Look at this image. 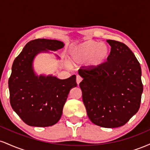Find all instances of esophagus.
<instances>
[{"label": "esophagus", "instance_id": "1", "mask_svg": "<svg viewBox=\"0 0 150 150\" xmlns=\"http://www.w3.org/2000/svg\"><path fill=\"white\" fill-rule=\"evenodd\" d=\"M82 80V77H81L80 76V75H77V76H76V81H77V85H79V84H80V82Z\"/></svg>", "mask_w": 150, "mask_h": 150}]
</instances>
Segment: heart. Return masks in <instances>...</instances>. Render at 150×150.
I'll use <instances>...</instances> for the list:
<instances>
[{
	"instance_id": "1",
	"label": "heart",
	"mask_w": 150,
	"mask_h": 150,
	"mask_svg": "<svg viewBox=\"0 0 150 150\" xmlns=\"http://www.w3.org/2000/svg\"><path fill=\"white\" fill-rule=\"evenodd\" d=\"M110 49L107 44L89 40L77 45L71 50V59L74 63H83L89 61L94 68L101 66L107 61Z\"/></svg>"
}]
</instances>
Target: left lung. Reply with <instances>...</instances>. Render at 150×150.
<instances>
[{"instance_id": "1", "label": "left lung", "mask_w": 150, "mask_h": 150, "mask_svg": "<svg viewBox=\"0 0 150 150\" xmlns=\"http://www.w3.org/2000/svg\"><path fill=\"white\" fill-rule=\"evenodd\" d=\"M111 46L107 61L101 66H82L79 75L87 116L103 128L124 125L140 106L143 85L140 63L123 43L106 40Z\"/></svg>"}]
</instances>
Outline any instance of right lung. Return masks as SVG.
Segmentation results:
<instances>
[{
  "mask_svg": "<svg viewBox=\"0 0 150 150\" xmlns=\"http://www.w3.org/2000/svg\"><path fill=\"white\" fill-rule=\"evenodd\" d=\"M64 44L58 40L37 39L26 44L12 66L8 80L10 102L15 113L30 126L48 127L61 118L70 90L77 86L76 76L65 80L37 76L32 68L34 56L41 51H57Z\"/></svg>",
  "mask_w": 150,
  "mask_h": 150,
  "instance_id": "right-lung-1",
  "label": "right lung"
}]
</instances>
